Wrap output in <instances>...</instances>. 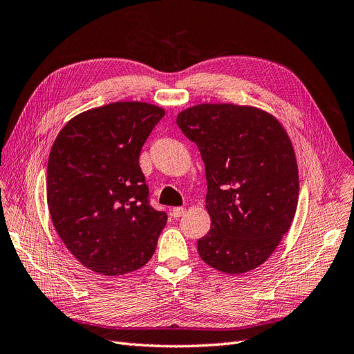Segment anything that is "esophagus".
<instances>
[{"label": "esophagus", "mask_w": 354, "mask_h": 354, "mask_svg": "<svg viewBox=\"0 0 354 354\" xmlns=\"http://www.w3.org/2000/svg\"><path fill=\"white\" fill-rule=\"evenodd\" d=\"M185 212H186V208H183V207H176V208L171 209V216H173L174 218H178V217L183 216Z\"/></svg>", "instance_id": "esophagus-1"}]
</instances>
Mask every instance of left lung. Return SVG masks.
I'll use <instances>...</instances> for the list:
<instances>
[{"instance_id": "obj_1", "label": "left lung", "mask_w": 354, "mask_h": 354, "mask_svg": "<svg viewBox=\"0 0 354 354\" xmlns=\"http://www.w3.org/2000/svg\"><path fill=\"white\" fill-rule=\"evenodd\" d=\"M207 176L211 229L201 259L227 274L261 266L291 227L298 203L295 152L282 124L254 106L202 103L177 115Z\"/></svg>"}]
</instances>
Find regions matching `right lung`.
<instances>
[{
	"mask_svg": "<svg viewBox=\"0 0 354 354\" xmlns=\"http://www.w3.org/2000/svg\"><path fill=\"white\" fill-rule=\"evenodd\" d=\"M164 115L145 102L109 103L72 118L53 143V226L75 259L95 273L134 272L156 250L167 214L149 205L138 156Z\"/></svg>",
	"mask_w": 354,
	"mask_h": 354,
	"instance_id": "1",
	"label": "right lung"
}]
</instances>
